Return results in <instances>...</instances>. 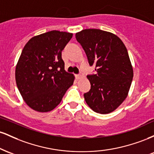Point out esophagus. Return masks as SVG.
Instances as JSON below:
<instances>
[{
    "mask_svg": "<svg viewBox=\"0 0 154 154\" xmlns=\"http://www.w3.org/2000/svg\"><path fill=\"white\" fill-rule=\"evenodd\" d=\"M82 76H83L82 73H79V75H76V77H77V79H79V78H81V77H82Z\"/></svg>",
    "mask_w": 154,
    "mask_h": 154,
    "instance_id": "obj_1",
    "label": "esophagus"
}]
</instances>
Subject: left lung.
<instances>
[{"instance_id":"left-lung-1","label":"left lung","mask_w":154,"mask_h":154,"mask_svg":"<svg viewBox=\"0 0 154 154\" xmlns=\"http://www.w3.org/2000/svg\"><path fill=\"white\" fill-rule=\"evenodd\" d=\"M75 37L96 72L87 76L91 86L85 100L95 112H112L127 98L133 77L128 50L116 35L100 29H83Z\"/></svg>"}]
</instances>
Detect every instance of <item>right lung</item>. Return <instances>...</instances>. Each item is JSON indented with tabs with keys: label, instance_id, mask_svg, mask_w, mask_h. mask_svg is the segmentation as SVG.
<instances>
[{
	"label": "right lung",
	"instance_id": "obj_1",
	"mask_svg": "<svg viewBox=\"0 0 154 154\" xmlns=\"http://www.w3.org/2000/svg\"><path fill=\"white\" fill-rule=\"evenodd\" d=\"M72 33L53 30L32 38L23 48L16 66L20 94L31 109L48 112L62 100L75 77L64 70L61 51Z\"/></svg>",
	"mask_w": 154,
	"mask_h": 154
}]
</instances>
